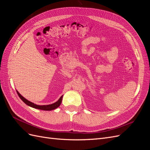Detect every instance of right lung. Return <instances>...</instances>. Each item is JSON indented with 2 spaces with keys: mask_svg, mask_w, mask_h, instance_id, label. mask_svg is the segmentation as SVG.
<instances>
[{
  "mask_svg": "<svg viewBox=\"0 0 150 150\" xmlns=\"http://www.w3.org/2000/svg\"><path fill=\"white\" fill-rule=\"evenodd\" d=\"M17 91V94L19 95V98L21 99V100L23 101L25 104H26L27 105L33 108H35V109H38V110H44V111H51L53 110H55V109L58 108L60 106V104H61L62 96H61V98L59 99V100L57 101H56L54 103H52L51 104H48V105H38V104H35L34 103H32V102L28 101V99H26L25 98L22 96V95L17 91Z\"/></svg>",
  "mask_w": 150,
  "mask_h": 150,
  "instance_id": "obj_1",
  "label": "right lung"
}]
</instances>
